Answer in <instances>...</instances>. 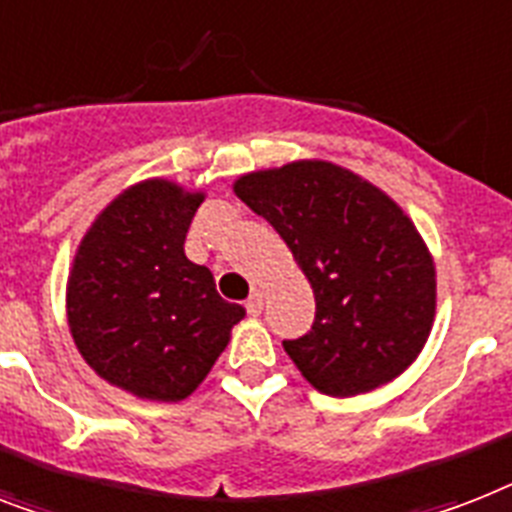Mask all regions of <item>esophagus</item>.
Listing matches in <instances>:
<instances>
[{"instance_id":"esophagus-1","label":"esophagus","mask_w":512,"mask_h":512,"mask_svg":"<svg viewBox=\"0 0 512 512\" xmlns=\"http://www.w3.org/2000/svg\"><path fill=\"white\" fill-rule=\"evenodd\" d=\"M247 313L249 315H260L263 313V292H252L247 299Z\"/></svg>"}]
</instances>
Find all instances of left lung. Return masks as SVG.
Listing matches in <instances>:
<instances>
[{
  "label": "left lung",
  "instance_id": "1",
  "mask_svg": "<svg viewBox=\"0 0 512 512\" xmlns=\"http://www.w3.org/2000/svg\"><path fill=\"white\" fill-rule=\"evenodd\" d=\"M234 191L276 228L313 286V328L284 342L299 373L331 397L400 376L436 310L434 260L402 207L323 160L247 173Z\"/></svg>",
  "mask_w": 512,
  "mask_h": 512
}]
</instances>
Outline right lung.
Returning <instances> with one entry per match:
<instances>
[{
	"instance_id": "right-lung-1",
	"label": "right lung",
	"mask_w": 512,
	"mask_h": 512,
	"mask_svg": "<svg viewBox=\"0 0 512 512\" xmlns=\"http://www.w3.org/2000/svg\"><path fill=\"white\" fill-rule=\"evenodd\" d=\"M205 194L165 178L126 189L86 231L68 278V323L83 360L141 400L178 402L197 389L244 307L184 255Z\"/></svg>"
}]
</instances>
